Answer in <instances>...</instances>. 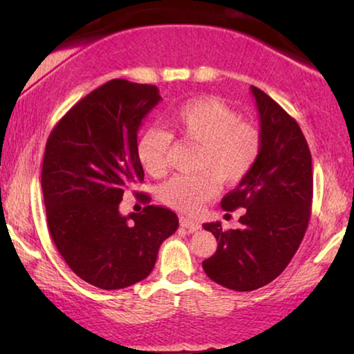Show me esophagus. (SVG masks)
I'll return each mask as SVG.
<instances>
[{"instance_id": "1", "label": "esophagus", "mask_w": 354, "mask_h": 354, "mask_svg": "<svg viewBox=\"0 0 354 354\" xmlns=\"http://www.w3.org/2000/svg\"><path fill=\"white\" fill-rule=\"evenodd\" d=\"M180 225L185 227L190 232H195L198 229H201V224L198 221H193V219H188V217H180Z\"/></svg>"}]
</instances>
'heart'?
<instances>
[{"instance_id": "1", "label": "heart", "mask_w": 354, "mask_h": 354, "mask_svg": "<svg viewBox=\"0 0 354 354\" xmlns=\"http://www.w3.org/2000/svg\"><path fill=\"white\" fill-rule=\"evenodd\" d=\"M172 132L183 142L200 145L198 174H178L159 187V200L182 212H196L219 190L248 176L263 149V135L241 120L236 109L214 96L182 104L171 119ZM172 135L159 127L145 129L137 140V156L145 171L162 177L167 171Z\"/></svg>"}]
</instances>
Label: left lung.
<instances>
[{
	"instance_id": "8db88e82",
	"label": "left lung",
	"mask_w": 354,
	"mask_h": 354,
	"mask_svg": "<svg viewBox=\"0 0 354 354\" xmlns=\"http://www.w3.org/2000/svg\"><path fill=\"white\" fill-rule=\"evenodd\" d=\"M259 113L263 149L239 187L222 198L224 211L243 207L240 229L205 224L217 243L203 261L207 277L235 292H251L283 272L306 234L313 205V159L297 120L251 86Z\"/></svg>"
}]
</instances>
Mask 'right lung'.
I'll list each match as a JSON object with an SVG mask.
<instances>
[{"label":"right lung","mask_w":354,"mask_h":354,"mask_svg":"<svg viewBox=\"0 0 354 354\" xmlns=\"http://www.w3.org/2000/svg\"><path fill=\"white\" fill-rule=\"evenodd\" d=\"M158 86L114 79L72 106L48 137L41 190L51 239L82 280L119 290L147 279L159 246L178 227L162 206L122 216L124 192L143 182L142 120L161 101ZM138 195V193H135Z\"/></svg>","instance_id":"obj_1"}]
</instances>
